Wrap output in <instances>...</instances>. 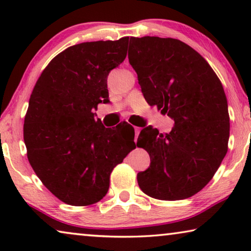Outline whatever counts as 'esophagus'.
<instances>
[{"label":"esophagus","instance_id":"1","mask_svg":"<svg viewBox=\"0 0 251 251\" xmlns=\"http://www.w3.org/2000/svg\"><path fill=\"white\" fill-rule=\"evenodd\" d=\"M140 132V128H138V126H135V142L137 140V138H138V135Z\"/></svg>","mask_w":251,"mask_h":251}]
</instances>
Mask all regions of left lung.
<instances>
[{
    "mask_svg": "<svg viewBox=\"0 0 251 251\" xmlns=\"http://www.w3.org/2000/svg\"><path fill=\"white\" fill-rule=\"evenodd\" d=\"M129 63L146 101L175 121L170 132L147 126L137 146L150 168L137 175L144 193L176 201L200 192L227 152L229 115L222 82L208 61L176 39L130 37Z\"/></svg>",
    "mask_w": 251,
    "mask_h": 251,
    "instance_id": "left-lung-1",
    "label": "left lung"
}]
</instances>
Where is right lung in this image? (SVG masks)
I'll list each match as a JSON object with an SVG mask.
<instances>
[{"label": "right lung", "mask_w": 251, "mask_h": 251, "mask_svg": "<svg viewBox=\"0 0 251 251\" xmlns=\"http://www.w3.org/2000/svg\"><path fill=\"white\" fill-rule=\"evenodd\" d=\"M128 42L122 37L67 48L48 64L30 95L27 157L44 186L67 204L100 201L113 169L133 150V137L105 128L94 113L109 101L108 73L126 59Z\"/></svg>", "instance_id": "1"}]
</instances>
